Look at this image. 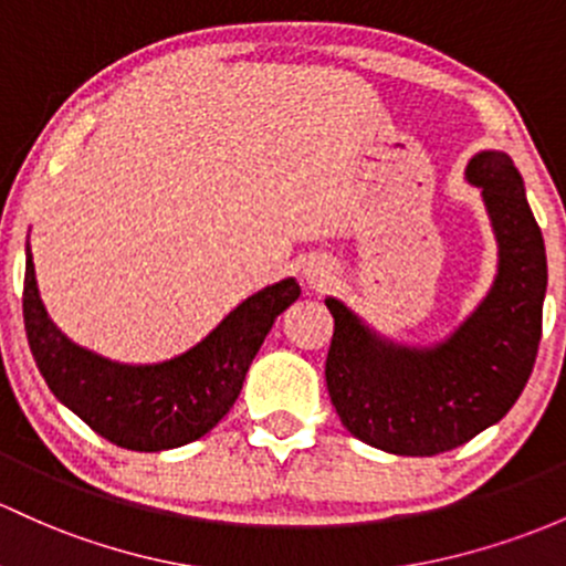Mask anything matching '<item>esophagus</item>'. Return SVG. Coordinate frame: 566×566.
<instances>
[{"mask_svg": "<svg viewBox=\"0 0 566 566\" xmlns=\"http://www.w3.org/2000/svg\"><path fill=\"white\" fill-rule=\"evenodd\" d=\"M305 277L310 285H315V289H324V285L332 281V270L329 266L313 264V261H310V264L305 266Z\"/></svg>", "mask_w": 566, "mask_h": 566, "instance_id": "esophagus-1", "label": "esophagus"}]
</instances>
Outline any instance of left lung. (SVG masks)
<instances>
[{
	"instance_id": "1",
	"label": "left lung",
	"mask_w": 566,
	"mask_h": 566,
	"mask_svg": "<svg viewBox=\"0 0 566 566\" xmlns=\"http://www.w3.org/2000/svg\"><path fill=\"white\" fill-rule=\"evenodd\" d=\"M500 242V266L485 300L442 343H391L334 296L326 386L343 427L397 455H437L464 446L507 416L524 391L543 334L548 289L545 242L524 180L502 150L467 164Z\"/></svg>"
}]
</instances>
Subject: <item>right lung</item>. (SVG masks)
Listing matches in <instances>:
<instances>
[{
    "mask_svg": "<svg viewBox=\"0 0 566 566\" xmlns=\"http://www.w3.org/2000/svg\"><path fill=\"white\" fill-rule=\"evenodd\" d=\"M296 300L300 283L285 277L248 296L186 354L159 364H118L75 345L53 324L27 245L23 324L42 378L59 402L126 451H169L208 434L240 397L275 318Z\"/></svg>",
    "mask_w": 566,
    "mask_h": 566,
    "instance_id": "add662e5",
    "label": "right lung"
}]
</instances>
